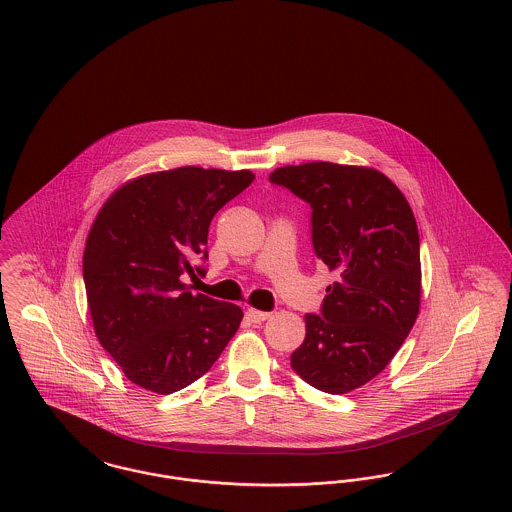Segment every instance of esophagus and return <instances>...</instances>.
<instances>
[{"label": "esophagus", "instance_id": "obj_1", "mask_svg": "<svg viewBox=\"0 0 512 512\" xmlns=\"http://www.w3.org/2000/svg\"><path fill=\"white\" fill-rule=\"evenodd\" d=\"M247 319L251 321V323H263V321H267L269 317H271V313H267V311H259V309H247Z\"/></svg>", "mask_w": 512, "mask_h": 512}]
</instances>
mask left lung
I'll return each instance as SVG.
<instances>
[{"label": "left lung", "mask_w": 512, "mask_h": 512, "mask_svg": "<svg viewBox=\"0 0 512 512\" xmlns=\"http://www.w3.org/2000/svg\"><path fill=\"white\" fill-rule=\"evenodd\" d=\"M271 183L311 207L317 259L338 274L321 313L305 315V340L290 356L305 383L329 394L377 377L420 311V234L406 197L373 168L309 162Z\"/></svg>", "instance_id": "8db88e82"}]
</instances>
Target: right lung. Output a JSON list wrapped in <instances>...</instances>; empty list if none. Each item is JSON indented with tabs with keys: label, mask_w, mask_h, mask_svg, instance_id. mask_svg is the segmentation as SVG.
<instances>
[{
	"label": "right lung",
	"mask_w": 512,
	"mask_h": 512,
	"mask_svg": "<svg viewBox=\"0 0 512 512\" xmlns=\"http://www.w3.org/2000/svg\"><path fill=\"white\" fill-rule=\"evenodd\" d=\"M249 170L183 166L120 187L98 212L83 255L94 332L125 377L172 394L203 377L240 327V305L193 296L212 216L251 185Z\"/></svg>",
	"instance_id": "right-lung-1"
}]
</instances>
